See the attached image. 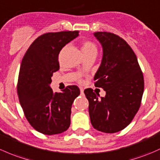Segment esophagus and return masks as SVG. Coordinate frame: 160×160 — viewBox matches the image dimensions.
Segmentation results:
<instances>
[{"label": "esophagus", "mask_w": 160, "mask_h": 160, "mask_svg": "<svg viewBox=\"0 0 160 160\" xmlns=\"http://www.w3.org/2000/svg\"><path fill=\"white\" fill-rule=\"evenodd\" d=\"M80 93H81V94L83 93V88H80Z\"/></svg>", "instance_id": "obj_1"}]
</instances>
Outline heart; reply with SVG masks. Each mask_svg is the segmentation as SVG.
<instances>
[{"mask_svg": "<svg viewBox=\"0 0 160 160\" xmlns=\"http://www.w3.org/2000/svg\"><path fill=\"white\" fill-rule=\"evenodd\" d=\"M81 50L84 57L91 56V55H96L98 51V48L97 44L91 40H84L82 42Z\"/></svg>", "mask_w": 160, "mask_h": 160, "instance_id": "b5f03b06", "label": "heart"}]
</instances>
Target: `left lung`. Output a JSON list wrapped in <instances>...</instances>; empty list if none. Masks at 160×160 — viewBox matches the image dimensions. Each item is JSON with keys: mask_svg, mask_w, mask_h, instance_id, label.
<instances>
[{"mask_svg": "<svg viewBox=\"0 0 160 160\" xmlns=\"http://www.w3.org/2000/svg\"><path fill=\"white\" fill-rule=\"evenodd\" d=\"M102 44L101 64L94 76V85L101 87L106 96L86 89L89 114L93 128L107 133L119 132L127 127L140 107L144 90L142 72L130 46L118 35L95 32Z\"/></svg>", "mask_w": 160, "mask_h": 160, "instance_id": "8db88e82", "label": "left lung"}]
</instances>
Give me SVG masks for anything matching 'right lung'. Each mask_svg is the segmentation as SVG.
I'll return each mask as SVG.
<instances>
[{"label":"right lung","mask_w":160,"mask_h":160,"mask_svg":"<svg viewBox=\"0 0 160 160\" xmlns=\"http://www.w3.org/2000/svg\"><path fill=\"white\" fill-rule=\"evenodd\" d=\"M78 35V31L43 33L31 43L21 62L18 81L20 103L33 128L45 135L61 133L70 125L72 103L80 89L67 86L62 93H54L50 84L53 73L60 69L59 53Z\"/></svg>","instance_id":"right-lung-1"}]
</instances>
